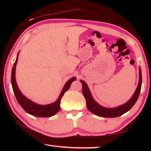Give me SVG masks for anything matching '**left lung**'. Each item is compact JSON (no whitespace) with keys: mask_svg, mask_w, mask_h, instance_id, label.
<instances>
[{"mask_svg":"<svg viewBox=\"0 0 151 151\" xmlns=\"http://www.w3.org/2000/svg\"><path fill=\"white\" fill-rule=\"evenodd\" d=\"M83 85V94L86 99V106L87 109L91 111L92 113H93L96 115L104 117V118H114V117H117L124 114L131 109L134 104L136 103L139 96L140 94V89H141L142 85V74L141 69L139 67V83H138L137 88L136 91L132 96L131 99L128 101L126 103H124L122 105H120L117 107H114V108H106L104 107L99 104L98 103L94 101L92 94L89 90L88 86L85 81L83 80L80 81Z\"/></svg>","mask_w":151,"mask_h":151,"instance_id":"1","label":"left lung"}]
</instances>
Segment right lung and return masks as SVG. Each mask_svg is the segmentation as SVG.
Wrapping results in <instances>:
<instances>
[{"label":"right lung","mask_w":151,"mask_h":151,"mask_svg":"<svg viewBox=\"0 0 151 151\" xmlns=\"http://www.w3.org/2000/svg\"><path fill=\"white\" fill-rule=\"evenodd\" d=\"M19 55V52H18L17 54L16 61H15L13 67H12L11 73L12 86L18 103H19L22 108L27 113L31 114L32 116L38 117H50L55 115V114H57V112L60 111V101L63 96L64 95L65 92L67 91L68 89H69L71 83L76 79V77L71 78L66 82L65 86H64V87L63 88L62 91H61L57 100L54 102V103L48 104H45V105H42V104L35 103L31 100H30V99H27V97L21 93V91H20V89L18 87V85L16 82V78H15V73H16V65L17 64Z\"/></svg>","instance_id":"1"}]
</instances>
